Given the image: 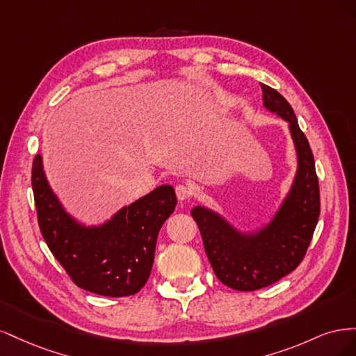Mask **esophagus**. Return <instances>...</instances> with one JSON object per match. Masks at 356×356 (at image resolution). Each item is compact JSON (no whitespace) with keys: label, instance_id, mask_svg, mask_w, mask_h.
Wrapping results in <instances>:
<instances>
[{"label":"esophagus","instance_id":"obj_1","mask_svg":"<svg viewBox=\"0 0 356 356\" xmlns=\"http://www.w3.org/2000/svg\"><path fill=\"white\" fill-rule=\"evenodd\" d=\"M175 193H177V197L178 200L184 202V200H188L190 196L193 195V190L188 187V186H184V184H179L175 187Z\"/></svg>","mask_w":356,"mask_h":356}]
</instances>
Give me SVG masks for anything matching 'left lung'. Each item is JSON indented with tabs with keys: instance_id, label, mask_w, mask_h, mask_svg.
Returning <instances> with one entry per match:
<instances>
[{
	"instance_id": "obj_1",
	"label": "left lung",
	"mask_w": 356,
	"mask_h": 356,
	"mask_svg": "<svg viewBox=\"0 0 356 356\" xmlns=\"http://www.w3.org/2000/svg\"><path fill=\"white\" fill-rule=\"evenodd\" d=\"M263 105L288 123L297 153V172L281 207L263 227L241 232L221 213L195 207L204 251L220 281L238 291L272 285L296 270L303 260L319 218V184L307 138L284 96L261 84Z\"/></svg>"
}]
</instances>
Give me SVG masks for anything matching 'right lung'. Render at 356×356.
<instances>
[{
	"instance_id": "1",
	"label": "right lung",
	"mask_w": 356,
	"mask_h": 356,
	"mask_svg": "<svg viewBox=\"0 0 356 356\" xmlns=\"http://www.w3.org/2000/svg\"><path fill=\"white\" fill-rule=\"evenodd\" d=\"M31 181L42 238L75 285L105 297L134 296L145 285L157 234L177 207L174 187L160 186L108 221L86 225L51 190L41 154L32 163Z\"/></svg>"
}]
</instances>
